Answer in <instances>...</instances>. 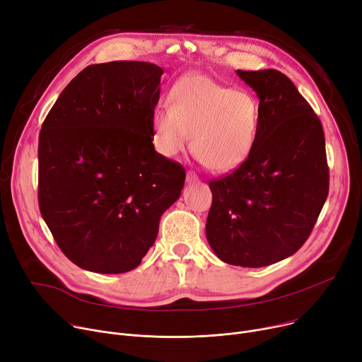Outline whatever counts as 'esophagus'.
<instances>
[{"label":"esophagus","instance_id":"obj_1","mask_svg":"<svg viewBox=\"0 0 362 362\" xmlns=\"http://www.w3.org/2000/svg\"><path fill=\"white\" fill-rule=\"evenodd\" d=\"M198 182V176L194 172H187L186 173V183H197Z\"/></svg>","mask_w":362,"mask_h":362}]
</instances>
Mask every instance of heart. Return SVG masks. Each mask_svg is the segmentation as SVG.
Returning <instances> with one entry per match:
<instances>
[{
  "label": "heart",
  "mask_w": 362,
  "mask_h": 362,
  "mask_svg": "<svg viewBox=\"0 0 362 362\" xmlns=\"http://www.w3.org/2000/svg\"><path fill=\"white\" fill-rule=\"evenodd\" d=\"M170 102L151 116L163 156L180 153L192 135V151L212 172L235 170L250 157L260 124V105L252 93L194 74L175 84Z\"/></svg>",
  "instance_id": "obj_1"
}]
</instances>
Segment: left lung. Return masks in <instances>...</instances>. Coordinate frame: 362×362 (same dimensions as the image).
I'll list each match as a JSON object with an SVG mask.
<instances>
[{
	"mask_svg": "<svg viewBox=\"0 0 362 362\" xmlns=\"http://www.w3.org/2000/svg\"><path fill=\"white\" fill-rule=\"evenodd\" d=\"M259 98L260 124L250 157L212 180L206 240L226 263L262 268L294 255L329 194L320 119L276 69L240 71Z\"/></svg>",
	"mask_w": 362,
	"mask_h": 362,
	"instance_id": "obj_1",
	"label": "left lung"
}]
</instances>
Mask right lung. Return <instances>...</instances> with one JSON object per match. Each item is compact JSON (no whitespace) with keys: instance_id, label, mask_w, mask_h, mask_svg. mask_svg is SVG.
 Masks as SVG:
<instances>
[{"instance_id":"add662e5","label":"right lung","mask_w":362,"mask_h":362,"mask_svg":"<svg viewBox=\"0 0 362 362\" xmlns=\"http://www.w3.org/2000/svg\"><path fill=\"white\" fill-rule=\"evenodd\" d=\"M163 68L113 61L84 68L39 134V208L62 253L95 274L135 269L185 168L154 148Z\"/></svg>"}]
</instances>
